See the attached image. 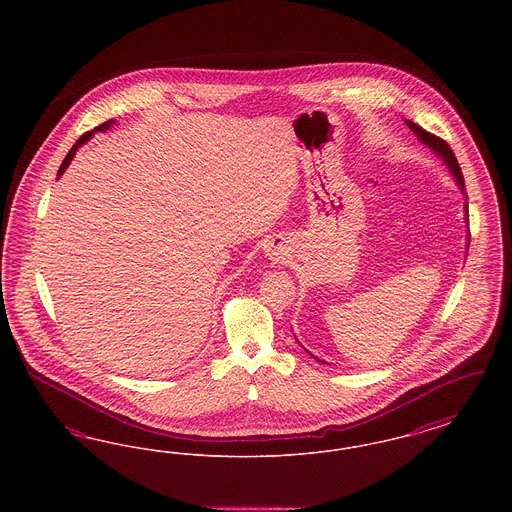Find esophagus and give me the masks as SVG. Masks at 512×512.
<instances>
[{"mask_svg": "<svg viewBox=\"0 0 512 512\" xmlns=\"http://www.w3.org/2000/svg\"><path fill=\"white\" fill-rule=\"evenodd\" d=\"M280 255H282V253H278V251H272V253H270L272 259H280Z\"/></svg>", "mask_w": 512, "mask_h": 512, "instance_id": "1", "label": "esophagus"}]
</instances>
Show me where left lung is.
<instances>
[{"instance_id":"8db88e82","label":"left lung","mask_w":512,"mask_h":512,"mask_svg":"<svg viewBox=\"0 0 512 512\" xmlns=\"http://www.w3.org/2000/svg\"><path fill=\"white\" fill-rule=\"evenodd\" d=\"M407 124L411 126L414 130V134L424 142V144H428V146L432 147L434 151H438L439 155L445 159V163H447V167L451 169V172L455 174V178H457V182H459V186L464 188V178L463 172H461V167H459V161H457V157H455V153H453V149L449 147V144L445 142V140H441L439 136H434L432 132H428V130H424L422 126H418L416 122L407 121ZM468 207V205H466ZM468 211V209H466Z\"/></svg>"}]
</instances>
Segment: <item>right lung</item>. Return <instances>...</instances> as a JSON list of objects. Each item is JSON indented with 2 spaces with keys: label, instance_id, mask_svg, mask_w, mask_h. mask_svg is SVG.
<instances>
[{
  "label": "right lung",
  "instance_id": "obj_1",
  "mask_svg": "<svg viewBox=\"0 0 512 512\" xmlns=\"http://www.w3.org/2000/svg\"><path fill=\"white\" fill-rule=\"evenodd\" d=\"M113 122H115V121L103 122V124H99V126H98V128H96V130H103V128H107V126H109V124H113ZM92 134H94V132H86V134H82V136H80V138H78V140H76V144H74V146L71 147V151H69V153H67V157H65V159H63V163H61V167H59V171H57V176H61V174H63V172H65V169H67V167H69V163H71V161H73V157H74V153H76V149H78V147L82 146V144H84V142H88V140H90V138H92Z\"/></svg>",
  "mask_w": 512,
  "mask_h": 512
}]
</instances>
